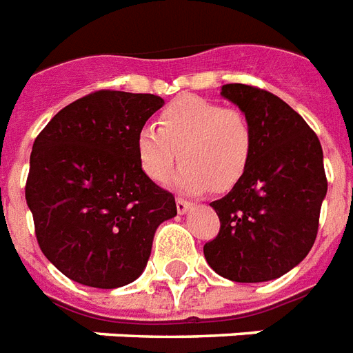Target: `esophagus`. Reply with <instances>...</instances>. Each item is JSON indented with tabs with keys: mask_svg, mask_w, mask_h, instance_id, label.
I'll list each match as a JSON object with an SVG mask.
<instances>
[{
	"mask_svg": "<svg viewBox=\"0 0 353 353\" xmlns=\"http://www.w3.org/2000/svg\"><path fill=\"white\" fill-rule=\"evenodd\" d=\"M176 205H177V212H179V214H187L188 210L192 209V203H190V201H187V199H183V198H177Z\"/></svg>",
	"mask_w": 353,
	"mask_h": 353,
	"instance_id": "esophagus-1",
	"label": "esophagus"
}]
</instances>
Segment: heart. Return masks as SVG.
Returning a JSON list of instances; mask_svg holds the SVG:
<instances>
[{
	"label": "heart",
	"mask_w": 353,
	"mask_h": 353,
	"mask_svg": "<svg viewBox=\"0 0 353 353\" xmlns=\"http://www.w3.org/2000/svg\"><path fill=\"white\" fill-rule=\"evenodd\" d=\"M135 144L141 168L152 181H170L181 159L177 185L185 192H227L249 166L252 128L238 110L185 95L159 113V128H141Z\"/></svg>",
	"instance_id": "obj_1"
}]
</instances>
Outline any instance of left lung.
<instances>
[{
  "label": "left lung",
  "instance_id": "obj_1",
  "mask_svg": "<svg viewBox=\"0 0 353 353\" xmlns=\"http://www.w3.org/2000/svg\"><path fill=\"white\" fill-rule=\"evenodd\" d=\"M252 128V155L232 190L210 207L220 232L205 243L207 263L232 282H268L307 256L317 238L328 183L317 135L269 91L221 85Z\"/></svg>",
  "mask_w": 353,
  "mask_h": 353
}]
</instances>
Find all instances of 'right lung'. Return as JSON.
<instances>
[{
    "mask_svg": "<svg viewBox=\"0 0 353 353\" xmlns=\"http://www.w3.org/2000/svg\"><path fill=\"white\" fill-rule=\"evenodd\" d=\"M165 101L95 91L36 137L25 199L41 252L68 279L99 290L137 280L176 199L141 168L137 133Z\"/></svg>",
    "mask_w": 353,
    "mask_h": 353,
    "instance_id": "obj_1",
    "label": "right lung"
}]
</instances>
